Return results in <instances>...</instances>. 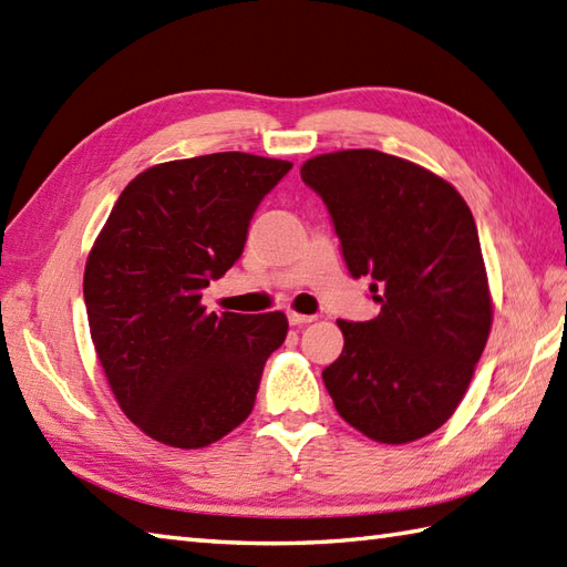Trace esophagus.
I'll return each instance as SVG.
<instances>
[{"instance_id":"34e87169","label":"esophagus","mask_w":567,"mask_h":567,"mask_svg":"<svg viewBox=\"0 0 567 567\" xmlns=\"http://www.w3.org/2000/svg\"><path fill=\"white\" fill-rule=\"evenodd\" d=\"M287 321H290L292 327H302V323L315 321V317H311V315H297V311H290V315H287Z\"/></svg>"}]
</instances>
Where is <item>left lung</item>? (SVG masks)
I'll list each match as a JSON object with an SVG mask.
<instances>
[{"label":"left lung","instance_id":"1","mask_svg":"<svg viewBox=\"0 0 567 567\" xmlns=\"http://www.w3.org/2000/svg\"><path fill=\"white\" fill-rule=\"evenodd\" d=\"M302 179L380 305L370 321L339 319L343 351L321 372L336 412L380 443L426 436L461 404L489 336L473 212L439 175L370 148L317 155Z\"/></svg>","mask_w":567,"mask_h":567}]
</instances>
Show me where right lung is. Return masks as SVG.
Instances as JSON below:
<instances>
[{
    "instance_id": "1",
    "label": "right lung",
    "mask_w": 567,
    "mask_h": 567,
    "mask_svg": "<svg viewBox=\"0 0 567 567\" xmlns=\"http://www.w3.org/2000/svg\"><path fill=\"white\" fill-rule=\"evenodd\" d=\"M292 163L212 153L148 167L118 195L84 268L104 375L151 439L204 449L246 421L287 319L216 317L202 290L231 268L262 197Z\"/></svg>"
}]
</instances>
